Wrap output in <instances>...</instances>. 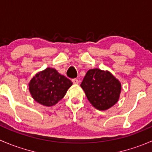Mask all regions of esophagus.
I'll list each match as a JSON object with an SVG mask.
<instances>
[{
  "label": "esophagus",
  "instance_id": "34e87169",
  "mask_svg": "<svg viewBox=\"0 0 152 152\" xmlns=\"http://www.w3.org/2000/svg\"><path fill=\"white\" fill-rule=\"evenodd\" d=\"M72 82H73V83L75 84V85H77V84H79V80H78L77 79H72Z\"/></svg>",
  "mask_w": 152,
  "mask_h": 152
}]
</instances>
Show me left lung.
Segmentation results:
<instances>
[{
  "mask_svg": "<svg viewBox=\"0 0 152 152\" xmlns=\"http://www.w3.org/2000/svg\"><path fill=\"white\" fill-rule=\"evenodd\" d=\"M89 102L99 110H107L120 97L121 84L110 72L90 69L81 84Z\"/></svg>",
  "mask_w": 152,
  "mask_h": 152,
  "instance_id": "left-lung-1",
  "label": "left lung"
}]
</instances>
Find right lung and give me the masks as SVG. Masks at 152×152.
<instances>
[{
    "label": "right lung",
    "mask_w": 152,
    "mask_h": 152,
    "mask_svg": "<svg viewBox=\"0 0 152 152\" xmlns=\"http://www.w3.org/2000/svg\"><path fill=\"white\" fill-rule=\"evenodd\" d=\"M73 85L71 81L57 70L47 67L37 73L28 84L32 98L40 104L50 107L57 104Z\"/></svg>",
    "instance_id": "add662e5"
}]
</instances>
